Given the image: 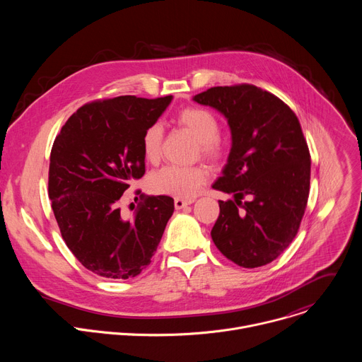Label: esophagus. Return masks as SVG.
Instances as JSON below:
<instances>
[{"mask_svg":"<svg viewBox=\"0 0 362 362\" xmlns=\"http://www.w3.org/2000/svg\"><path fill=\"white\" fill-rule=\"evenodd\" d=\"M192 200H183V199H175V208L176 209H183L187 204H192Z\"/></svg>","mask_w":362,"mask_h":362,"instance_id":"obj_1","label":"esophagus"}]
</instances>
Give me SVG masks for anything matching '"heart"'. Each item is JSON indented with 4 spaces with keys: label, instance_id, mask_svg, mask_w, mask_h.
I'll return each mask as SVG.
<instances>
[{
    "label": "heart",
    "instance_id": "b5f03b06",
    "mask_svg": "<svg viewBox=\"0 0 362 362\" xmlns=\"http://www.w3.org/2000/svg\"><path fill=\"white\" fill-rule=\"evenodd\" d=\"M177 123L187 129L199 141L200 153L211 160H219L225 154V147L219 140V122L206 109L187 107L177 113ZM163 129L159 123L147 127L141 139L143 156L148 162H156L160 154ZM208 182V172L202 166L168 165L154 170L147 180L148 189L156 194H168L177 199L194 197Z\"/></svg>",
    "mask_w": 362,
    "mask_h": 362
}]
</instances>
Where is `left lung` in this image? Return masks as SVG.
<instances>
[{
  "instance_id": "8db88e82",
  "label": "left lung",
  "mask_w": 362,
  "mask_h": 362,
  "mask_svg": "<svg viewBox=\"0 0 362 362\" xmlns=\"http://www.w3.org/2000/svg\"><path fill=\"white\" fill-rule=\"evenodd\" d=\"M193 100L219 112L232 137L212 187L233 200H219L212 239L236 265L264 267L293 240L306 208L311 156L298 117L276 95L250 84L212 87ZM245 195L250 200L242 204Z\"/></svg>"
}]
</instances>
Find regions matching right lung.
<instances>
[{
  "label": "right lung",
  "mask_w": 362,
  "mask_h": 362,
  "mask_svg": "<svg viewBox=\"0 0 362 362\" xmlns=\"http://www.w3.org/2000/svg\"><path fill=\"white\" fill-rule=\"evenodd\" d=\"M173 95H120L80 107L62 127L49 156L48 196L62 236L88 271L112 279L137 276L163 236L175 203L147 196L133 219L119 200L144 175L141 139Z\"/></svg>",
  "instance_id": "obj_1"
}]
</instances>
